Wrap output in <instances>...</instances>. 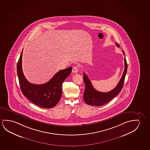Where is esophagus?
<instances>
[{
  "label": "esophagus",
  "instance_id": "obj_1",
  "mask_svg": "<svg viewBox=\"0 0 150 150\" xmlns=\"http://www.w3.org/2000/svg\"><path fill=\"white\" fill-rule=\"evenodd\" d=\"M78 71V67H76V66H74L72 68V72L74 74H76Z\"/></svg>",
  "mask_w": 150,
  "mask_h": 150
}]
</instances>
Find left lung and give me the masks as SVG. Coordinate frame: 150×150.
<instances>
[{"mask_svg": "<svg viewBox=\"0 0 150 150\" xmlns=\"http://www.w3.org/2000/svg\"><path fill=\"white\" fill-rule=\"evenodd\" d=\"M116 46L120 47V45L116 43ZM123 52V55H125L124 51ZM124 65L125 69L123 72V75L120 80L119 81L118 84L114 89L111 90L110 92L103 93L99 92L95 90L93 86L92 83L87 75L83 73V80L85 84V88L83 98L86 103L89 105L94 106H101L104 105L105 103H109L112 99L114 98L115 96H117L120 93L123 88L124 82L127 70V64L126 59L124 58Z\"/></svg>", "mask_w": 150, "mask_h": 150, "instance_id": "1", "label": "left lung"}]
</instances>
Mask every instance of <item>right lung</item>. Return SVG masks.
<instances>
[{
	"label": "right lung",
	"instance_id": "right-lung-1",
	"mask_svg": "<svg viewBox=\"0 0 150 150\" xmlns=\"http://www.w3.org/2000/svg\"><path fill=\"white\" fill-rule=\"evenodd\" d=\"M22 54L23 51L17 65V73L23 94L29 100L40 107H54L60 100L62 95V84L71 74L72 68L70 67L59 71L47 83L40 85L32 84L25 78L23 72Z\"/></svg>",
	"mask_w": 150,
	"mask_h": 150
}]
</instances>
